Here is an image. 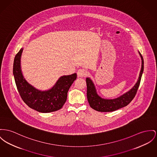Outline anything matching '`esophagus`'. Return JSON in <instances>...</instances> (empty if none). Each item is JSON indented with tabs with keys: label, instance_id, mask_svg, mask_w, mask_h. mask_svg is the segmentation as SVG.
I'll return each mask as SVG.
<instances>
[{
	"label": "esophagus",
	"instance_id": "esophagus-1",
	"mask_svg": "<svg viewBox=\"0 0 157 157\" xmlns=\"http://www.w3.org/2000/svg\"><path fill=\"white\" fill-rule=\"evenodd\" d=\"M88 74V72L84 68L79 69L77 71V75L78 77H86Z\"/></svg>",
	"mask_w": 157,
	"mask_h": 157
}]
</instances>
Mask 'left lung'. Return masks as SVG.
I'll use <instances>...</instances> for the list:
<instances>
[{"instance_id":"8db88e82","label":"left lung","mask_w":157,"mask_h":157,"mask_svg":"<svg viewBox=\"0 0 157 157\" xmlns=\"http://www.w3.org/2000/svg\"><path fill=\"white\" fill-rule=\"evenodd\" d=\"M139 53L142 60V67L139 78L135 85L129 91L118 98L113 99H107L101 98L98 94L92 80L89 77L86 78L87 98L89 104L92 108L99 112H112L127 106L133 99L140 83L144 68L143 57L140 53L139 52Z\"/></svg>"}]
</instances>
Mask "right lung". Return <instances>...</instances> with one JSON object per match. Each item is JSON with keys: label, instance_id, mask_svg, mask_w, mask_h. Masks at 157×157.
Masks as SVG:
<instances>
[{"label": "right lung", "instance_id": "right-lung-1", "mask_svg": "<svg viewBox=\"0 0 157 157\" xmlns=\"http://www.w3.org/2000/svg\"><path fill=\"white\" fill-rule=\"evenodd\" d=\"M22 51L21 48L15 55L13 65V74L22 99L30 108L42 113L60 109L67 101L68 91L77 78V74L61 76L51 89L39 90L29 83L22 75L21 69Z\"/></svg>", "mask_w": 157, "mask_h": 157}]
</instances>
